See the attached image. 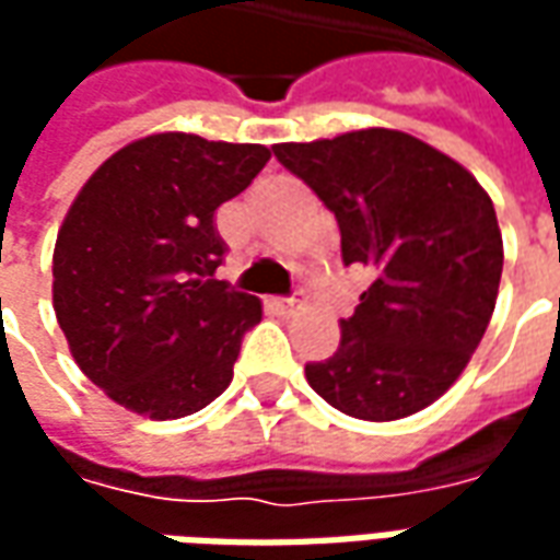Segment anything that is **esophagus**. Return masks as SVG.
<instances>
[{"label":"esophagus","mask_w":560,"mask_h":560,"mask_svg":"<svg viewBox=\"0 0 560 560\" xmlns=\"http://www.w3.org/2000/svg\"><path fill=\"white\" fill-rule=\"evenodd\" d=\"M272 308H276L279 315H293L296 308H303V303H300L296 296H276V300H272Z\"/></svg>","instance_id":"obj_1"}]
</instances>
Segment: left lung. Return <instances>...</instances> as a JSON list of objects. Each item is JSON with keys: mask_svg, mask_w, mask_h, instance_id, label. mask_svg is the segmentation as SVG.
Segmentation results:
<instances>
[{"mask_svg": "<svg viewBox=\"0 0 560 560\" xmlns=\"http://www.w3.org/2000/svg\"><path fill=\"white\" fill-rule=\"evenodd\" d=\"M272 152L336 215L345 267L372 272L336 353L305 365L312 389L357 420L429 408L494 312L504 245L492 197L458 161L393 128Z\"/></svg>", "mask_w": 560, "mask_h": 560, "instance_id": "left-lung-1", "label": "left lung"}]
</instances>
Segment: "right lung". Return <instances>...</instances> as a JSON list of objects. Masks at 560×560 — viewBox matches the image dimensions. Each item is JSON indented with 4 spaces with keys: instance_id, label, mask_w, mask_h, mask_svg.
I'll return each instance as SVG.
<instances>
[{
    "instance_id": "add662e5",
    "label": "right lung",
    "mask_w": 560,
    "mask_h": 560,
    "mask_svg": "<svg viewBox=\"0 0 560 560\" xmlns=\"http://www.w3.org/2000/svg\"><path fill=\"white\" fill-rule=\"evenodd\" d=\"M269 161L260 143L167 131L92 173L54 248V308L80 372L149 420L219 399L260 300L215 279V209Z\"/></svg>"
}]
</instances>
